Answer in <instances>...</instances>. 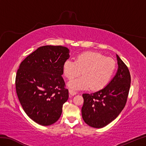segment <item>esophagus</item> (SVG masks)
Masks as SVG:
<instances>
[{
	"label": "esophagus",
	"mask_w": 146,
	"mask_h": 146,
	"mask_svg": "<svg viewBox=\"0 0 146 146\" xmlns=\"http://www.w3.org/2000/svg\"><path fill=\"white\" fill-rule=\"evenodd\" d=\"M69 93H70V94L71 96L75 95L76 94V92H75L74 90H73L72 89H69Z\"/></svg>",
	"instance_id": "obj_1"
}]
</instances>
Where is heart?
Here are the masks:
<instances>
[{"instance_id":"1","label":"heart","mask_w":146,"mask_h":146,"mask_svg":"<svg viewBox=\"0 0 146 146\" xmlns=\"http://www.w3.org/2000/svg\"><path fill=\"white\" fill-rule=\"evenodd\" d=\"M115 67L113 59L105 58L98 52H85L77 56L75 61L71 59L65 61L63 69L64 76L69 80L78 76L82 72L84 75L68 83L70 88L81 90L91 87L97 90L109 83Z\"/></svg>"}]
</instances>
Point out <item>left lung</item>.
I'll return each mask as SVG.
<instances>
[{
    "label": "left lung",
    "mask_w": 146,
    "mask_h": 146,
    "mask_svg": "<svg viewBox=\"0 0 146 146\" xmlns=\"http://www.w3.org/2000/svg\"><path fill=\"white\" fill-rule=\"evenodd\" d=\"M116 75L103 89L93 94H83L82 117L94 128H102L112 122L123 109L131 86V78L126 64L117 54Z\"/></svg>",
    "instance_id": "8db88e82"
}]
</instances>
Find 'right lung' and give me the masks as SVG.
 I'll list each match as a JSON object with an SVG mask.
<instances>
[{
    "mask_svg": "<svg viewBox=\"0 0 146 146\" xmlns=\"http://www.w3.org/2000/svg\"><path fill=\"white\" fill-rule=\"evenodd\" d=\"M69 49L44 46L24 59L15 76V89L28 117L38 124L50 125L60 119L69 95L62 77Z\"/></svg>",
    "mask_w": 146,
    "mask_h": 146,
    "instance_id": "1",
    "label": "right lung"
}]
</instances>
